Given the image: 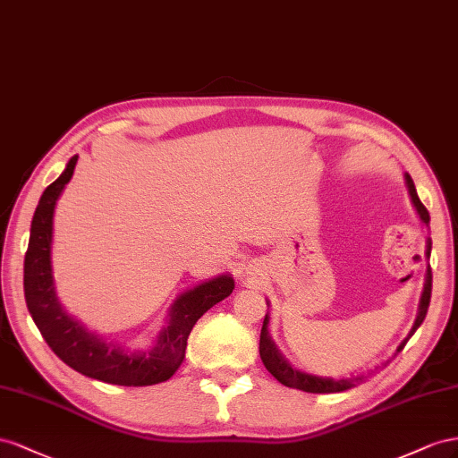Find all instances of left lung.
Here are the masks:
<instances>
[{
  "label": "left lung",
  "instance_id": "1",
  "mask_svg": "<svg viewBox=\"0 0 458 458\" xmlns=\"http://www.w3.org/2000/svg\"><path fill=\"white\" fill-rule=\"evenodd\" d=\"M404 180H407V188H409V193H411V199L416 207L418 211V216H420V220L424 222V225H429V213L428 208L422 205V201L418 199V193H416V188H414V182L412 178L407 174L404 176ZM429 251H432V242L428 240V251L426 255L429 257ZM429 297H432V268H428L426 272V284H424V292H422V297H420V305H418V317L414 320V326L412 330L409 332V337L403 339V344L397 347V352L407 345V342L411 339V335L418 330V326H420L426 318V312H428V307H429ZM259 352H260V359H263V364L267 367V370L276 377V380L287 387H295V389H301V391H307V394H337V391H345V389H351L355 387L357 384H360L364 377V374H357V376H351V377H339V380H335V377H322V376H312V374H307V372H301V370H295L292 369V364L287 362L282 352L276 349V345H274V342L268 335V315L265 317V322H263V330H260V344H259ZM389 360L384 362V367Z\"/></svg>",
  "mask_w": 458,
  "mask_h": 458
}]
</instances>
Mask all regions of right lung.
I'll return each mask as SVG.
<instances>
[{"label":"right lung","mask_w":458,"mask_h":458,"mask_svg":"<svg viewBox=\"0 0 458 458\" xmlns=\"http://www.w3.org/2000/svg\"><path fill=\"white\" fill-rule=\"evenodd\" d=\"M76 161L78 155L67 163V168L54 184L46 188L36 207L29 250L24 255L26 307L51 351L76 372L114 386L138 387L166 382L186 357L188 335L195 322L232 293L233 280L230 274H220L182 293L168 312V324L149 351L128 352L88 332L59 305L54 276H51L54 211L61 191L72 178Z\"/></svg>","instance_id":"right-lung-1"}]
</instances>
